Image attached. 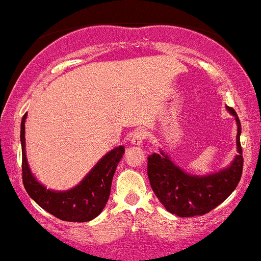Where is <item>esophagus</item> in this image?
Instances as JSON below:
<instances>
[{
	"instance_id": "1",
	"label": "esophagus",
	"mask_w": 261,
	"mask_h": 261,
	"mask_svg": "<svg viewBox=\"0 0 261 261\" xmlns=\"http://www.w3.org/2000/svg\"><path fill=\"white\" fill-rule=\"evenodd\" d=\"M146 139V133L143 130H137L133 134V137H131V145L134 146H141L142 142Z\"/></svg>"
}]
</instances>
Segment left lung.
<instances>
[{
	"mask_svg": "<svg viewBox=\"0 0 261 261\" xmlns=\"http://www.w3.org/2000/svg\"><path fill=\"white\" fill-rule=\"evenodd\" d=\"M227 110L236 118L238 154L227 168L208 175H193L175 166L161 151L147 158V174L152 190L167 211L179 217L202 216L217 207L234 191L243 172V153L239 136L241 121L234 109Z\"/></svg>",
	"mask_w": 261,
	"mask_h": 261,
	"instance_id": "obj_1",
	"label": "left lung"
}]
</instances>
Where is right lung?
Instances as JSON below:
<instances>
[{"label": "right lung", "mask_w": 261, "mask_h": 261, "mask_svg": "<svg viewBox=\"0 0 261 261\" xmlns=\"http://www.w3.org/2000/svg\"><path fill=\"white\" fill-rule=\"evenodd\" d=\"M25 119L20 122L22 178L28 195L53 216L67 222H88L103 211L112 189V181L125 148L115 147L104 155L79 185L66 191H53L40 184L32 174L25 157Z\"/></svg>", "instance_id": "right-lung-1"}]
</instances>
